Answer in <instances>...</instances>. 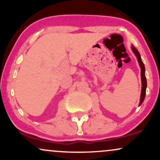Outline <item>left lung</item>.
Here are the masks:
<instances>
[{
  "label": "left lung",
  "mask_w": 160,
  "mask_h": 160,
  "mask_svg": "<svg viewBox=\"0 0 160 160\" xmlns=\"http://www.w3.org/2000/svg\"><path fill=\"white\" fill-rule=\"evenodd\" d=\"M132 52L135 55V56L137 57L138 62L139 65L141 68V98H140V102H139V106L144 102L145 95H146V88H147V80L146 77H145V67L144 63H143L142 60H141L140 53H139L138 49L134 47L133 45H132Z\"/></svg>",
  "instance_id": "obj_1"
}]
</instances>
